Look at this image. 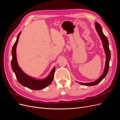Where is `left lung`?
<instances>
[{"label": "left lung", "instance_id": "obj_1", "mask_svg": "<svg viewBox=\"0 0 120 120\" xmlns=\"http://www.w3.org/2000/svg\"><path fill=\"white\" fill-rule=\"evenodd\" d=\"M95 27L99 35L101 40V41L102 43V45H103V47L105 51V55H106V61H105V68L104 71L102 73L101 76L98 79H97L96 81L91 82L89 83H82L78 82L79 83L83 85H86V86H94V85H97L100 83L102 79H103L106 76L109 70V61L111 58V53L110 51L109 48V43H108V41L107 37L104 35L103 32L102 31V28L101 26V25L98 23L97 22H96L95 23Z\"/></svg>", "mask_w": 120, "mask_h": 120}]
</instances>
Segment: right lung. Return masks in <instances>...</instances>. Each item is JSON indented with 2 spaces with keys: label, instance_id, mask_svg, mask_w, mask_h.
I'll list each match as a JSON object with an SVG mask.
<instances>
[{
  "label": "right lung",
  "instance_id": "1",
  "mask_svg": "<svg viewBox=\"0 0 120 120\" xmlns=\"http://www.w3.org/2000/svg\"><path fill=\"white\" fill-rule=\"evenodd\" d=\"M21 32H20L18 35L16 41L12 48V60L11 61V66H12V70L15 73L16 78L18 82L23 86L32 90H38L42 89L48 86L52 82L54 78L55 67H54L53 68V69L47 78L42 79H37L32 78L26 75L22 71L17 62L16 56V45L18 43Z\"/></svg>",
  "mask_w": 120,
  "mask_h": 120
}]
</instances>
